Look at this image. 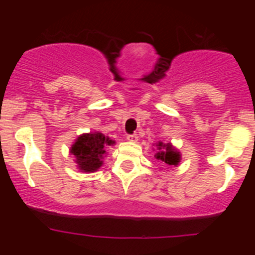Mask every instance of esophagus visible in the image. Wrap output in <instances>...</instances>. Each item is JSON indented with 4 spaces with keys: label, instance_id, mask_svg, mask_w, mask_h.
<instances>
[{
    "label": "esophagus",
    "instance_id": "34e87169",
    "mask_svg": "<svg viewBox=\"0 0 255 255\" xmlns=\"http://www.w3.org/2000/svg\"><path fill=\"white\" fill-rule=\"evenodd\" d=\"M127 140H128V142H133V143L138 142V135L137 134H128L127 135Z\"/></svg>",
    "mask_w": 255,
    "mask_h": 255
}]
</instances>
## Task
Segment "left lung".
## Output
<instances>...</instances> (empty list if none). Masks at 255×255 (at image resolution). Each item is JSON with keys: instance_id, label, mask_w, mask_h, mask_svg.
<instances>
[{"instance_id": "1", "label": "left lung", "mask_w": 255, "mask_h": 255, "mask_svg": "<svg viewBox=\"0 0 255 255\" xmlns=\"http://www.w3.org/2000/svg\"><path fill=\"white\" fill-rule=\"evenodd\" d=\"M153 150H155L154 158L163 163V165L165 164L166 166H177L181 160V154L171 143H155V148Z\"/></svg>"}]
</instances>
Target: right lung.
<instances>
[{"instance_id": "obj_1", "label": "right lung", "mask_w": 255, "mask_h": 255, "mask_svg": "<svg viewBox=\"0 0 255 255\" xmlns=\"http://www.w3.org/2000/svg\"><path fill=\"white\" fill-rule=\"evenodd\" d=\"M116 142L104 133H82L71 144L70 154L74 156L76 166L84 173H95L104 165V159L107 155V148Z\"/></svg>"}]
</instances>
